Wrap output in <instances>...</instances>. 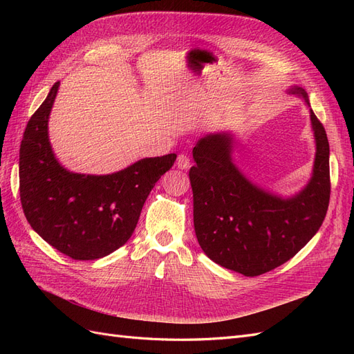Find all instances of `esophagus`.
I'll list each match as a JSON object with an SVG mask.
<instances>
[{"label": "esophagus", "instance_id": "34e87169", "mask_svg": "<svg viewBox=\"0 0 354 354\" xmlns=\"http://www.w3.org/2000/svg\"><path fill=\"white\" fill-rule=\"evenodd\" d=\"M177 167L180 169H189L190 168V158L186 153H180L177 156Z\"/></svg>", "mask_w": 354, "mask_h": 354}]
</instances>
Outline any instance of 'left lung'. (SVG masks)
Here are the masks:
<instances>
[{
  "instance_id": "8db88e82",
  "label": "left lung",
  "mask_w": 354,
  "mask_h": 354,
  "mask_svg": "<svg viewBox=\"0 0 354 354\" xmlns=\"http://www.w3.org/2000/svg\"><path fill=\"white\" fill-rule=\"evenodd\" d=\"M291 93L308 103L303 88ZM310 120L316 138L313 177L289 199L267 194L239 173L230 158V134H209L194 147L196 165L189 177L195 233L214 263L245 276L267 273L291 260L322 226L330 195L329 143L313 111Z\"/></svg>"
}]
</instances>
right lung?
<instances>
[{"label":"right lung","instance_id":"add662e5","mask_svg":"<svg viewBox=\"0 0 354 354\" xmlns=\"http://www.w3.org/2000/svg\"><path fill=\"white\" fill-rule=\"evenodd\" d=\"M59 84L30 116L20 143V202L30 227L53 248L72 260H97L131 238L145 201L177 155L145 158L109 176L69 173L53 155L47 131Z\"/></svg>","mask_w":354,"mask_h":354}]
</instances>
